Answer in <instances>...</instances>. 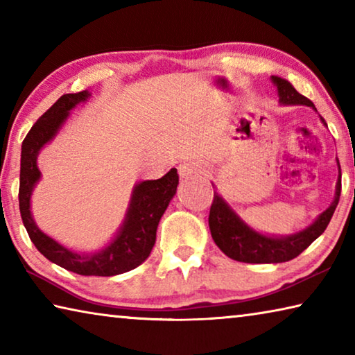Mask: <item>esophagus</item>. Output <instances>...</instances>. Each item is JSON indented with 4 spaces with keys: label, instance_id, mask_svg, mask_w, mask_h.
Segmentation results:
<instances>
[{
    "label": "esophagus",
    "instance_id": "esophagus-1",
    "mask_svg": "<svg viewBox=\"0 0 355 355\" xmlns=\"http://www.w3.org/2000/svg\"><path fill=\"white\" fill-rule=\"evenodd\" d=\"M205 173V169L196 161H183L178 166V175L180 178H192V177H200Z\"/></svg>",
    "mask_w": 355,
    "mask_h": 355
}]
</instances>
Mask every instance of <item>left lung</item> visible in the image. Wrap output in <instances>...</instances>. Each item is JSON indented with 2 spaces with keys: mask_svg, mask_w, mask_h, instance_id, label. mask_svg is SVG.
I'll return each mask as SVG.
<instances>
[{
  "mask_svg": "<svg viewBox=\"0 0 355 355\" xmlns=\"http://www.w3.org/2000/svg\"><path fill=\"white\" fill-rule=\"evenodd\" d=\"M272 83L277 86L279 101L282 105H305L316 110L311 101L299 94L290 83L284 78L271 76ZM322 120L324 125L326 120ZM340 166V163H338ZM341 194V171L336 182L335 199L330 207L320 214L313 224L305 230L294 233L290 236H264L261 233L252 230L249 225L238 218V214L227 205L225 200L214 191V199L209 208V230L218 248L232 260L243 263H284L296 258L309 248L315 239L322 235L330 219H332Z\"/></svg>",
  "mask_w": 355,
  "mask_h": 355,
  "instance_id": "obj_1",
  "label": "left lung"
}]
</instances>
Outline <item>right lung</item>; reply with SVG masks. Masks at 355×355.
Wrapping results in <instances>:
<instances>
[{
  "instance_id": "right-lung-1",
  "label": "right lung",
  "mask_w": 355,
  "mask_h": 355,
  "mask_svg": "<svg viewBox=\"0 0 355 355\" xmlns=\"http://www.w3.org/2000/svg\"><path fill=\"white\" fill-rule=\"evenodd\" d=\"M87 91L65 94L59 98L29 130L21 144L19 203L23 224L29 238L42 255L67 271L80 275H101L110 277L128 272L147 260L156 241V228L161 216L175 196L178 184L177 169H171L158 180H147L135 186L130 208L117 236L105 249L95 254H78L64 248L45 235L35 225L31 214V194L40 178L37 155L40 148L56 136L70 110L89 98Z\"/></svg>"
}]
</instances>
